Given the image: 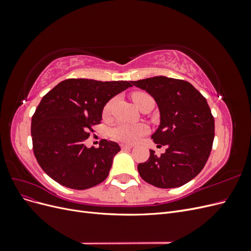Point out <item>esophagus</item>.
I'll return each mask as SVG.
<instances>
[{
	"label": "esophagus",
	"mask_w": 251,
	"mask_h": 251,
	"mask_svg": "<svg viewBox=\"0 0 251 251\" xmlns=\"http://www.w3.org/2000/svg\"><path fill=\"white\" fill-rule=\"evenodd\" d=\"M133 147L130 146V144H121V149H123L124 151H130Z\"/></svg>",
	"instance_id": "obj_1"
}]
</instances>
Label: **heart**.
Returning <instances> with one entry per match:
<instances>
[{
    "label": "heart",
    "instance_id": "b5f03b06",
    "mask_svg": "<svg viewBox=\"0 0 251 251\" xmlns=\"http://www.w3.org/2000/svg\"><path fill=\"white\" fill-rule=\"evenodd\" d=\"M150 95L143 92H136L132 95L133 100L136 105H138L143 98L149 97ZM113 100H110L103 109V113L108 114L112 108ZM148 127L143 124H126L121 123L113 126L110 130V136L115 140L125 143H134L138 141L142 136L147 133Z\"/></svg>",
    "mask_w": 251,
    "mask_h": 251
}]
</instances>
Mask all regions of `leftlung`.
Returning a JSON list of instances; mask_svg holds the SVG:
<instances>
[{"instance_id": "left-lung-1", "label": "left lung", "mask_w": 251, "mask_h": 251, "mask_svg": "<svg viewBox=\"0 0 251 251\" xmlns=\"http://www.w3.org/2000/svg\"><path fill=\"white\" fill-rule=\"evenodd\" d=\"M131 82L154 98L160 124L151 138L168 147L160 157L150 150L149 160L137 166L140 177L160 188L184 185L202 171L214 142L215 119L206 100L185 80L155 76Z\"/></svg>"}]
</instances>
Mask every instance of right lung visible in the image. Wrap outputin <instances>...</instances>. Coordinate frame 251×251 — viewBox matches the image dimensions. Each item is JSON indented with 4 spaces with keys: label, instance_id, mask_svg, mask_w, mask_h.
Instances as JSON below:
<instances>
[{
    "label": "right lung",
    "instance_id": "add662e5",
    "mask_svg": "<svg viewBox=\"0 0 251 251\" xmlns=\"http://www.w3.org/2000/svg\"><path fill=\"white\" fill-rule=\"evenodd\" d=\"M131 81L71 78L60 81L45 95L31 119L33 151L50 178L73 189L93 187L108 177L118 143L102 139L100 147L85 142L92 126L102 119L107 102Z\"/></svg>",
    "mask_w": 251,
    "mask_h": 251
}]
</instances>
